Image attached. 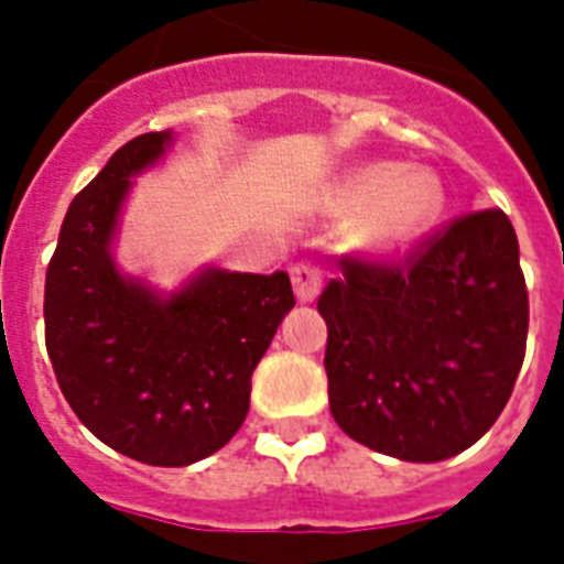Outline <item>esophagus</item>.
I'll return each instance as SVG.
<instances>
[{
  "label": "esophagus",
  "instance_id": "1",
  "mask_svg": "<svg viewBox=\"0 0 564 564\" xmlns=\"http://www.w3.org/2000/svg\"><path fill=\"white\" fill-rule=\"evenodd\" d=\"M292 290H295V299L301 304H310V301L318 299V292H322V272H318V265L313 263H299L292 265Z\"/></svg>",
  "mask_w": 564,
  "mask_h": 564
}]
</instances>
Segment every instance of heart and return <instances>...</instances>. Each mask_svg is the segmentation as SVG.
Masks as SVG:
<instances>
[{"label":"heart","mask_w":564,"mask_h":564,"mask_svg":"<svg viewBox=\"0 0 564 564\" xmlns=\"http://www.w3.org/2000/svg\"><path fill=\"white\" fill-rule=\"evenodd\" d=\"M336 202L343 210H360L354 242L362 251L392 254L436 225L445 210V181L427 166L371 163L348 175Z\"/></svg>","instance_id":"b5f03b06"}]
</instances>
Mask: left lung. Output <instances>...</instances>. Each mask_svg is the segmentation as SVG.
<instances>
[{"label": "left lung", "instance_id": "1", "mask_svg": "<svg viewBox=\"0 0 564 564\" xmlns=\"http://www.w3.org/2000/svg\"><path fill=\"white\" fill-rule=\"evenodd\" d=\"M327 394L360 445L406 463L463 454L524 362L527 283L503 210L459 216L398 265L343 257L325 286Z\"/></svg>", "mask_w": 564, "mask_h": 564}]
</instances>
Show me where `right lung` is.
Returning a JSON list of instances; mask_svg holds the SVG:
<instances>
[{
  "label": "right lung",
  "mask_w": 564,
  "mask_h": 564,
  "mask_svg": "<svg viewBox=\"0 0 564 564\" xmlns=\"http://www.w3.org/2000/svg\"><path fill=\"white\" fill-rule=\"evenodd\" d=\"M172 131L126 143L75 195L46 269V351L84 427L137 463L181 468L216 454L248 415L251 375L295 307L290 274L207 265L161 295L126 278L110 246L140 172Z\"/></svg>",
  "instance_id": "obj_1"
}]
</instances>
